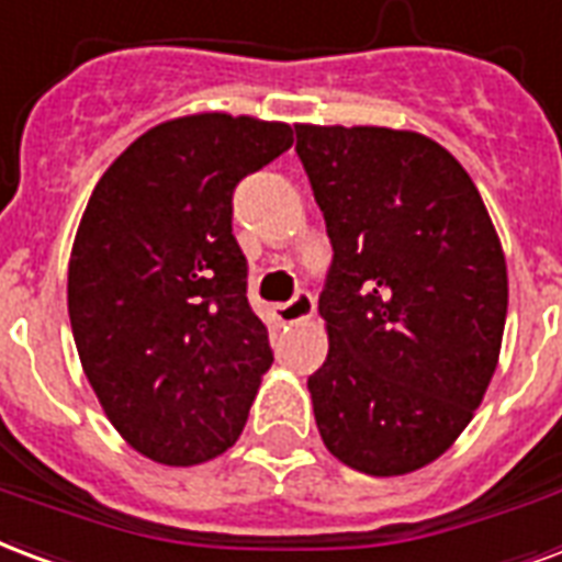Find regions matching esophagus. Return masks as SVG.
Here are the masks:
<instances>
[{"label": "esophagus", "mask_w": 562, "mask_h": 562, "mask_svg": "<svg viewBox=\"0 0 562 562\" xmlns=\"http://www.w3.org/2000/svg\"><path fill=\"white\" fill-rule=\"evenodd\" d=\"M314 296L307 293V290H299L296 296L284 302V305H276L272 307V314L281 326H293V323H302V319H311L314 316Z\"/></svg>", "instance_id": "34e87169"}]
</instances>
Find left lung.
Masks as SVG:
<instances>
[{"label":"left lung","instance_id":"1","mask_svg":"<svg viewBox=\"0 0 562 562\" xmlns=\"http://www.w3.org/2000/svg\"><path fill=\"white\" fill-rule=\"evenodd\" d=\"M335 260L307 391L328 453L370 476L436 462L495 376L506 260L474 180L412 130L296 124Z\"/></svg>","mask_w":562,"mask_h":562}]
</instances>
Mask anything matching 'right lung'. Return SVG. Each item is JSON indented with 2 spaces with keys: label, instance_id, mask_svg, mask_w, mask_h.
Returning a JSON list of instances; mask_svg holds the SVG:
<instances>
[{
  "label": "right lung",
  "instance_id": "add662e5",
  "mask_svg": "<svg viewBox=\"0 0 562 562\" xmlns=\"http://www.w3.org/2000/svg\"><path fill=\"white\" fill-rule=\"evenodd\" d=\"M290 145L281 121L175 117L126 147L88 198L67 266L76 352L121 438L159 465L234 447L272 367L231 198Z\"/></svg>",
  "mask_w": 562,
  "mask_h": 562
}]
</instances>
